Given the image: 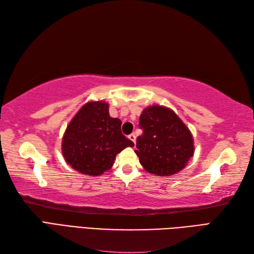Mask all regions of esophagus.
Here are the masks:
<instances>
[{"mask_svg": "<svg viewBox=\"0 0 254 254\" xmlns=\"http://www.w3.org/2000/svg\"><path fill=\"white\" fill-rule=\"evenodd\" d=\"M128 137H129V140H131L134 144H135V140H136V136H135V134L134 133H131V134H129L128 135Z\"/></svg>", "mask_w": 254, "mask_h": 254, "instance_id": "1", "label": "esophagus"}]
</instances>
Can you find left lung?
<instances>
[{
    "label": "left lung",
    "mask_w": 254,
    "mask_h": 254,
    "mask_svg": "<svg viewBox=\"0 0 254 254\" xmlns=\"http://www.w3.org/2000/svg\"><path fill=\"white\" fill-rule=\"evenodd\" d=\"M139 125L143 133L136 139L135 153L146 172L167 177L186 167L194 155L193 135L172 109L149 106Z\"/></svg>",
    "instance_id": "left-lung-1"
}]
</instances>
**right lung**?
<instances>
[{"instance_id": "1", "label": "right lung", "mask_w": 254, "mask_h": 254, "mask_svg": "<svg viewBox=\"0 0 254 254\" xmlns=\"http://www.w3.org/2000/svg\"><path fill=\"white\" fill-rule=\"evenodd\" d=\"M122 122L111 118L109 105L89 102L67 125L63 137L65 162L83 175L99 176L112 167L115 157L133 142L122 133Z\"/></svg>"}]
</instances>
